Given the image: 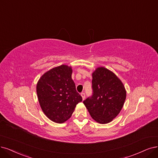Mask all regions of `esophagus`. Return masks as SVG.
Wrapping results in <instances>:
<instances>
[{
  "mask_svg": "<svg viewBox=\"0 0 158 158\" xmlns=\"http://www.w3.org/2000/svg\"><path fill=\"white\" fill-rule=\"evenodd\" d=\"M81 97H82V98H83V100H85V93L84 92H82L81 94Z\"/></svg>",
  "mask_w": 158,
  "mask_h": 158,
  "instance_id": "obj_1",
  "label": "esophagus"
}]
</instances>
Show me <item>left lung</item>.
<instances>
[{"label":"left lung","mask_w":158,"mask_h":158,"mask_svg":"<svg viewBox=\"0 0 158 158\" xmlns=\"http://www.w3.org/2000/svg\"><path fill=\"white\" fill-rule=\"evenodd\" d=\"M93 95L83 102L91 117L98 123H109L120 113L126 98L123 83L114 73L98 67L92 73Z\"/></svg>","instance_id":"8db88e82"}]
</instances>
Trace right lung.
<instances>
[{"mask_svg": "<svg viewBox=\"0 0 158 158\" xmlns=\"http://www.w3.org/2000/svg\"><path fill=\"white\" fill-rule=\"evenodd\" d=\"M72 66L62 64L46 72L38 80L36 92L41 109L49 119L63 123L71 117L82 97L76 91Z\"/></svg>", "mask_w": 158, "mask_h": 158, "instance_id": "obj_1", "label": "right lung"}]
</instances>
